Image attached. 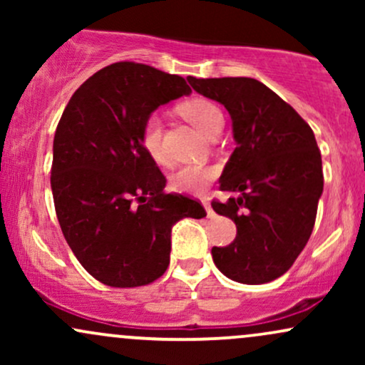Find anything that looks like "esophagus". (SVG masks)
<instances>
[{
    "mask_svg": "<svg viewBox=\"0 0 365 365\" xmlns=\"http://www.w3.org/2000/svg\"><path fill=\"white\" fill-rule=\"evenodd\" d=\"M202 206L206 207V211H207V216H209V217L215 216V211H212L211 204H209V200H207V199H202Z\"/></svg>",
    "mask_w": 365,
    "mask_h": 365,
    "instance_id": "obj_1",
    "label": "esophagus"
}]
</instances>
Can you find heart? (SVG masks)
<instances>
[{"mask_svg":"<svg viewBox=\"0 0 365 365\" xmlns=\"http://www.w3.org/2000/svg\"><path fill=\"white\" fill-rule=\"evenodd\" d=\"M180 115L190 121L197 130L207 137H216L225 125L223 111L215 103L204 98H192L178 106ZM140 145L150 159L156 163H165L163 149V123L159 115L150 113L140 125ZM216 177V170L204 165H187L175 171L170 177V185L178 192L200 194Z\"/></svg>","mask_w":365,"mask_h":365,"instance_id":"obj_1","label":"heart"}]
</instances>
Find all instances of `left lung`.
<instances>
[{
	"mask_svg": "<svg viewBox=\"0 0 365 365\" xmlns=\"http://www.w3.org/2000/svg\"><path fill=\"white\" fill-rule=\"evenodd\" d=\"M187 81L228 110L237 142L220 188L238 195L211 202L217 215L235 221L237 237L212 247V261L233 282H273L290 269L316 223L324 177L312 128L255 78Z\"/></svg>",
	"mask_w": 365,
	"mask_h": 365,
	"instance_id": "8db88e82",
	"label": "left lung"
}]
</instances>
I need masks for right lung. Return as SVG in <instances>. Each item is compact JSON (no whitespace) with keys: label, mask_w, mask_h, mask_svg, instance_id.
<instances>
[{"label":"right lung","mask_w":365,"mask_h":365,"mask_svg":"<svg viewBox=\"0 0 365 365\" xmlns=\"http://www.w3.org/2000/svg\"><path fill=\"white\" fill-rule=\"evenodd\" d=\"M185 78L133 61L113 63L73 92L53 142L51 190L75 257L98 282L133 288L170 264L171 228L200 220V202L166 194V178L140 145V125L190 94Z\"/></svg>","instance_id":"obj_1"}]
</instances>
